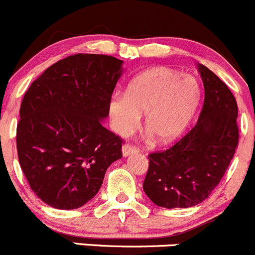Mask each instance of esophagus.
<instances>
[{
	"label": "esophagus",
	"mask_w": 255,
	"mask_h": 255,
	"mask_svg": "<svg viewBox=\"0 0 255 255\" xmlns=\"http://www.w3.org/2000/svg\"><path fill=\"white\" fill-rule=\"evenodd\" d=\"M138 151V148L136 146L130 145V143H125L123 146V155L124 156H128V155H132V153H136Z\"/></svg>",
	"instance_id": "esophagus-1"
}]
</instances>
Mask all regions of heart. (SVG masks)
Masks as SVG:
<instances>
[{"instance_id": "heart-1", "label": "heart", "mask_w": 255, "mask_h": 255, "mask_svg": "<svg viewBox=\"0 0 255 255\" xmlns=\"http://www.w3.org/2000/svg\"><path fill=\"white\" fill-rule=\"evenodd\" d=\"M201 88L192 75L170 68H152L136 75L127 94L114 93L109 114L114 130L127 136L135 130L145 113V127L160 142L177 137L192 119Z\"/></svg>"}]
</instances>
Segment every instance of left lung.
<instances>
[{"mask_svg":"<svg viewBox=\"0 0 255 255\" xmlns=\"http://www.w3.org/2000/svg\"><path fill=\"white\" fill-rule=\"evenodd\" d=\"M205 102L197 124L171 147L148 155L143 191L155 205L188 208L205 201L221 182L238 146V105L229 88L198 65Z\"/></svg>","mask_w":255,"mask_h":255,"instance_id":"1","label":"left lung"}]
</instances>
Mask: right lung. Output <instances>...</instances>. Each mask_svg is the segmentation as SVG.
Listing matches in <instances>:
<instances>
[{
	"mask_svg": "<svg viewBox=\"0 0 255 255\" xmlns=\"http://www.w3.org/2000/svg\"><path fill=\"white\" fill-rule=\"evenodd\" d=\"M123 60L69 55L44 70L24 94L17 124L19 165L32 191L58 210L89 202L107 168L123 157L120 136L103 127Z\"/></svg>",
	"mask_w": 255,
	"mask_h": 255,
	"instance_id": "add662e5",
	"label": "right lung"
}]
</instances>
